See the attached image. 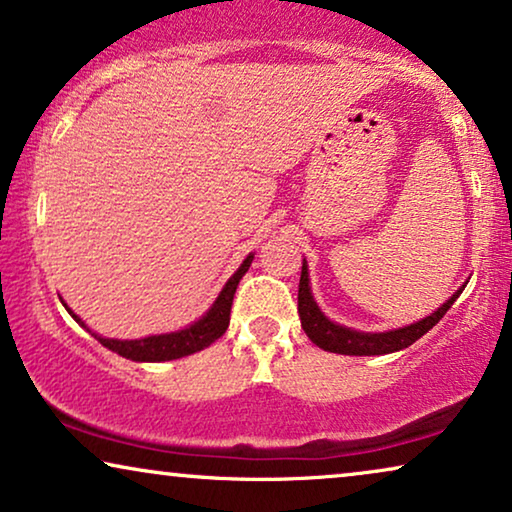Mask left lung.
<instances>
[{
	"label": "left lung",
	"instance_id": "obj_1",
	"mask_svg": "<svg viewBox=\"0 0 512 512\" xmlns=\"http://www.w3.org/2000/svg\"><path fill=\"white\" fill-rule=\"evenodd\" d=\"M461 291L464 289H459L443 307H438L431 317L417 321V324L396 328V331H389V333H359V331H352V328L333 324V321H328L324 314H321L310 293L307 263H303V272H300V284H298V314L307 338H310L317 347L326 349V352L347 354V356L391 354V352H398V349L410 347L412 342L422 338L424 333H429L431 328L445 317V312L450 310Z\"/></svg>",
	"mask_w": 512,
	"mask_h": 512
}]
</instances>
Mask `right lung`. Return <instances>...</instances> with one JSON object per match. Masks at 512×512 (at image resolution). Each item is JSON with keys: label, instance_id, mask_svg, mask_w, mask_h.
I'll use <instances>...</instances> for the list:
<instances>
[{"label": "right lung", "instance_id": "add662e5", "mask_svg": "<svg viewBox=\"0 0 512 512\" xmlns=\"http://www.w3.org/2000/svg\"><path fill=\"white\" fill-rule=\"evenodd\" d=\"M251 261H254V256L244 258L240 270L228 279L226 286H223V291L219 293V298H216L212 310H209L200 321H195L193 326L184 328V331L167 333V335H151V338H142V340H111V338H100V335L95 333L93 335L102 342L104 347H109L111 352L121 354L125 359H132V361H172V359H181V356L200 352V349L209 347L214 340H219L221 335L228 331L230 305H233L235 289L237 284H240V279L244 277V272L249 270ZM67 312L83 326V321L76 317L69 307Z\"/></svg>", "mask_w": 512, "mask_h": 512}]
</instances>
